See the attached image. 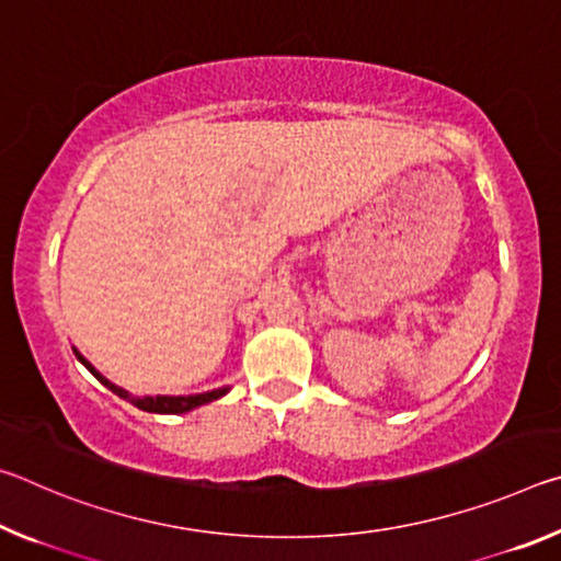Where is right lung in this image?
<instances>
[{"instance_id":"1","label":"right lung","mask_w":561,"mask_h":561,"mask_svg":"<svg viewBox=\"0 0 561 561\" xmlns=\"http://www.w3.org/2000/svg\"><path fill=\"white\" fill-rule=\"evenodd\" d=\"M76 358L81 360L83 366L89 368V371L99 378V381L108 388V391H113L116 396H121L123 401L133 403L136 408H140V411H148V413H163V415H180V413H187V411H195V408H201L205 403H213L217 401V398H222L225 393H230V386H222V388H215V391H205V393H193V396H133L128 393L126 388H121L116 383H111L106 376L99 374L96 368L91 366V360L83 358L79 351L73 348Z\"/></svg>"}]
</instances>
